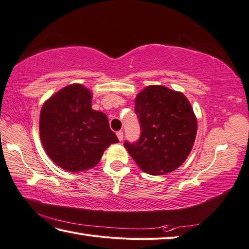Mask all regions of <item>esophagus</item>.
<instances>
[{
  "label": "esophagus",
  "mask_w": 249,
  "mask_h": 249,
  "mask_svg": "<svg viewBox=\"0 0 249 249\" xmlns=\"http://www.w3.org/2000/svg\"><path fill=\"white\" fill-rule=\"evenodd\" d=\"M116 136H117V138H119L120 142H122V140H123V137H124L123 132H122V130H120V132H117L116 133Z\"/></svg>",
  "instance_id": "34e87169"
}]
</instances>
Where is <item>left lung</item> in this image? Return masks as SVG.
<instances>
[{
  "label": "left lung",
  "instance_id": "obj_1",
  "mask_svg": "<svg viewBox=\"0 0 249 249\" xmlns=\"http://www.w3.org/2000/svg\"><path fill=\"white\" fill-rule=\"evenodd\" d=\"M140 138L124 142L140 170L163 175L182 165L192 151L197 117L184 93L161 85L147 86L135 98Z\"/></svg>",
  "mask_w": 249,
  "mask_h": 249
}]
</instances>
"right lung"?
I'll return each mask as SVG.
<instances>
[{"mask_svg":"<svg viewBox=\"0 0 249 249\" xmlns=\"http://www.w3.org/2000/svg\"><path fill=\"white\" fill-rule=\"evenodd\" d=\"M92 93L81 84L66 86L43 103L39 132L50 159L67 172L96 166L103 152L119 142L105 113L92 110Z\"/></svg>","mask_w":249,"mask_h":249,"instance_id":"1","label":"right lung"}]
</instances>
